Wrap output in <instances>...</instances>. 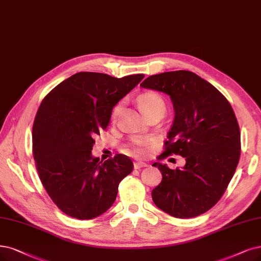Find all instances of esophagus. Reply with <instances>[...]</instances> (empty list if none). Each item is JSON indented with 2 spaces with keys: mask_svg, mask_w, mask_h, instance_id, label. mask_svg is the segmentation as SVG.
Returning a JSON list of instances; mask_svg holds the SVG:
<instances>
[{
  "mask_svg": "<svg viewBox=\"0 0 261 261\" xmlns=\"http://www.w3.org/2000/svg\"><path fill=\"white\" fill-rule=\"evenodd\" d=\"M144 167H147V163L143 162V161H136L134 162V169H141Z\"/></svg>",
  "mask_w": 261,
  "mask_h": 261,
  "instance_id": "esophagus-1",
  "label": "esophagus"
}]
</instances>
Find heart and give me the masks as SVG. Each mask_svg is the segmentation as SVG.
Segmentation results:
<instances>
[{
	"mask_svg": "<svg viewBox=\"0 0 261 261\" xmlns=\"http://www.w3.org/2000/svg\"><path fill=\"white\" fill-rule=\"evenodd\" d=\"M138 103L140 105V109L143 111V113L146 116H149L151 114L159 113L161 115L165 114L167 106L166 102L163 100L162 96L153 91H146L143 92L138 96ZM121 108V104L118 103L115 105V108L112 111V118H116V116L118 115ZM150 143V139L147 138H138L133 141L132 146L130 147L129 151L136 156H142L146 151V146Z\"/></svg>",
	"mask_w": 261,
	"mask_h": 261,
	"instance_id": "heart-1",
	"label": "heart"
}]
</instances>
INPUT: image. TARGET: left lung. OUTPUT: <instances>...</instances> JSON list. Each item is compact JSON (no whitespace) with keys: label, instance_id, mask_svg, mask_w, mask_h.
Wrapping results in <instances>:
<instances>
[{"label":"left lung","instance_id":"1","mask_svg":"<svg viewBox=\"0 0 261 261\" xmlns=\"http://www.w3.org/2000/svg\"><path fill=\"white\" fill-rule=\"evenodd\" d=\"M141 86L170 95L175 116L162 155L186 159L182 169L155 162L162 174L151 198L176 218L205 213L224 195L241 155L236 114L225 95L190 71L151 75Z\"/></svg>","mask_w":261,"mask_h":261}]
</instances>
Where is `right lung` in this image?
Returning a JSON list of instances; mask_svg holds the SVG:
<instances>
[{"mask_svg": "<svg viewBox=\"0 0 261 261\" xmlns=\"http://www.w3.org/2000/svg\"><path fill=\"white\" fill-rule=\"evenodd\" d=\"M143 79L80 72L43 99L33 122V158L47 194L64 214L92 219L113 205L133 163L122 153L102 162L91 149L114 106Z\"/></svg>", "mask_w": 261, "mask_h": 261, "instance_id": "right-lung-1", "label": "right lung"}]
</instances>
